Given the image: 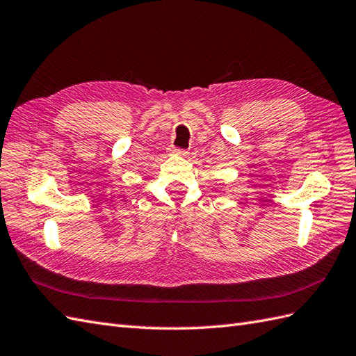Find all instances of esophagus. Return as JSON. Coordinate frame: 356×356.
Returning a JSON list of instances; mask_svg holds the SVG:
<instances>
[{
  "instance_id": "1",
  "label": "esophagus",
  "mask_w": 356,
  "mask_h": 356,
  "mask_svg": "<svg viewBox=\"0 0 356 356\" xmlns=\"http://www.w3.org/2000/svg\"><path fill=\"white\" fill-rule=\"evenodd\" d=\"M171 153L172 154H179V156H186V154H188V152L185 149H179V147H172Z\"/></svg>"
}]
</instances>
